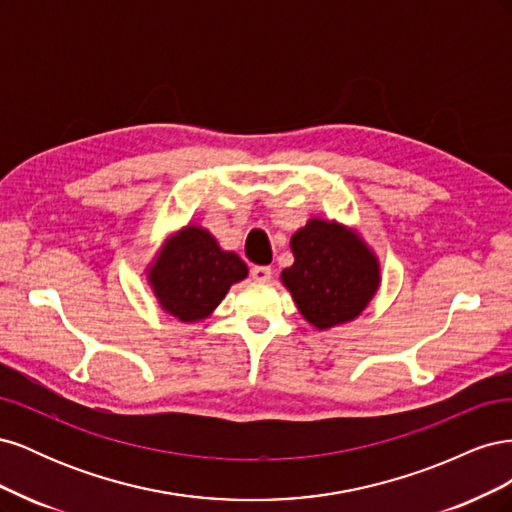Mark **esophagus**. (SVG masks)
<instances>
[{
  "mask_svg": "<svg viewBox=\"0 0 512 512\" xmlns=\"http://www.w3.org/2000/svg\"><path fill=\"white\" fill-rule=\"evenodd\" d=\"M271 275H273L271 267H254L252 269V280H256V282H269Z\"/></svg>",
  "mask_w": 512,
  "mask_h": 512,
  "instance_id": "1",
  "label": "esophagus"
}]
</instances>
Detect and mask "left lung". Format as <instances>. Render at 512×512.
Here are the masks:
<instances>
[{"instance_id": "8db88e82", "label": "left lung", "mask_w": 512, "mask_h": 512, "mask_svg": "<svg viewBox=\"0 0 512 512\" xmlns=\"http://www.w3.org/2000/svg\"><path fill=\"white\" fill-rule=\"evenodd\" d=\"M290 250L294 262L280 280L318 331L356 320L380 290V260L352 226L309 218L290 237Z\"/></svg>"}]
</instances>
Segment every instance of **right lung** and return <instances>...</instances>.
<instances>
[{
    "mask_svg": "<svg viewBox=\"0 0 512 512\" xmlns=\"http://www.w3.org/2000/svg\"><path fill=\"white\" fill-rule=\"evenodd\" d=\"M160 309L179 322L207 320L232 284L247 277V265L222 250L207 228L185 224L166 237L145 269Z\"/></svg>",
    "mask_w": 512,
    "mask_h": 512,
    "instance_id": "right-lung-1",
    "label": "right lung"
}]
</instances>
